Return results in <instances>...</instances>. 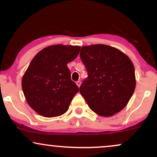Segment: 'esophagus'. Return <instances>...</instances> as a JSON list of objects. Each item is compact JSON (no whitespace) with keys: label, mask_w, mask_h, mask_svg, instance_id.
<instances>
[{"label":"esophagus","mask_w":157,"mask_h":157,"mask_svg":"<svg viewBox=\"0 0 157 157\" xmlns=\"http://www.w3.org/2000/svg\"><path fill=\"white\" fill-rule=\"evenodd\" d=\"M76 84L77 85V86H78V87H80V85H81V82H80V80L77 81Z\"/></svg>","instance_id":"obj_1"}]
</instances>
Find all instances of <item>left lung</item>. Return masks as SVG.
<instances>
[{"mask_svg": "<svg viewBox=\"0 0 157 157\" xmlns=\"http://www.w3.org/2000/svg\"><path fill=\"white\" fill-rule=\"evenodd\" d=\"M80 58L88 77L80 92L94 112L111 117L130 100L136 87L133 63L123 52L103 44L82 46Z\"/></svg>", "mask_w": 157, "mask_h": 157, "instance_id": "1", "label": "left lung"}]
</instances>
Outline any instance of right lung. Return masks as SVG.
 Listing matches in <instances>:
<instances>
[{
	"label": "right lung",
	"mask_w": 157,
	"mask_h": 157,
	"mask_svg": "<svg viewBox=\"0 0 157 157\" xmlns=\"http://www.w3.org/2000/svg\"><path fill=\"white\" fill-rule=\"evenodd\" d=\"M80 50L78 46L53 45L32 59L23 76L22 89L28 104L38 114L55 117L67 111L79 91L67 64L76 58Z\"/></svg>",
	"instance_id": "obj_1"
}]
</instances>
